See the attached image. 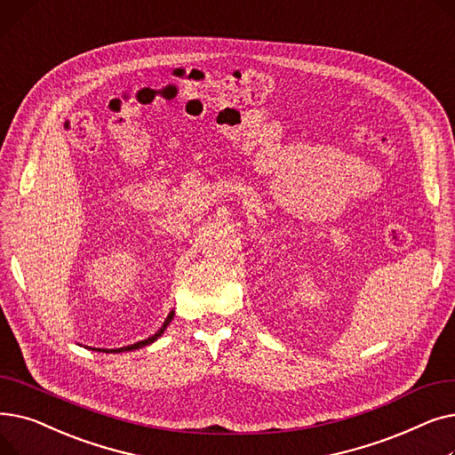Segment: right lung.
<instances>
[{"label": "right lung", "mask_w": 455, "mask_h": 455, "mask_svg": "<svg viewBox=\"0 0 455 455\" xmlns=\"http://www.w3.org/2000/svg\"><path fill=\"white\" fill-rule=\"evenodd\" d=\"M173 315H175V312H170V315H167V319L164 321V324H162V328L155 333V336H151V338H148V339H143V341H138V343H134V345H127V347H122V348H92V350H100V352H110V354H119V352H129V350H138V348H143V347H148V345H151V343H155L162 333H164V330L170 326V323H172V319H173Z\"/></svg>", "instance_id": "add662e5"}]
</instances>
